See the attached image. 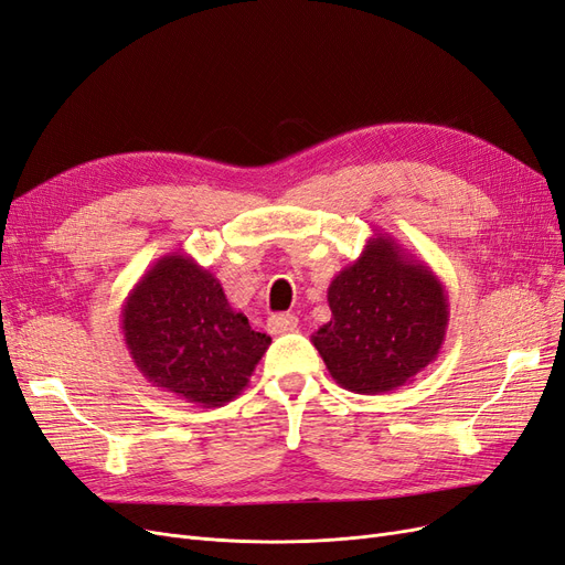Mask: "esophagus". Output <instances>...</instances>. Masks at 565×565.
<instances>
[{"label": "esophagus", "mask_w": 565, "mask_h": 565, "mask_svg": "<svg viewBox=\"0 0 565 565\" xmlns=\"http://www.w3.org/2000/svg\"><path fill=\"white\" fill-rule=\"evenodd\" d=\"M298 329V317L296 315H271L267 319V331L271 335H281V333H290Z\"/></svg>", "instance_id": "obj_1"}]
</instances>
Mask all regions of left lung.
<instances>
[{
    "label": "left lung",
    "mask_w": 565,
    "mask_h": 565,
    "mask_svg": "<svg viewBox=\"0 0 565 565\" xmlns=\"http://www.w3.org/2000/svg\"><path fill=\"white\" fill-rule=\"evenodd\" d=\"M331 321L312 335L326 369L354 394H385L439 356L448 294L425 260L373 234L361 256L329 286Z\"/></svg>",
    "instance_id": "1"
}]
</instances>
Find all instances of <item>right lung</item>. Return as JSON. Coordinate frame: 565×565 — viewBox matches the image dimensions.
<instances>
[{"label":"right lung","instance_id":"right-lung-1","mask_svg":"<svg viewBox=\"0 0 565 565\" xmlns=\"http://www.w3.org/2000/svg\"><path fill=\"white\" fill-rule=\"evenodd\" d=\"M121 333L145 380L202 408L239 396L271 342L188 253H169L138 279L121 307Z\"/></svg>","mask_w":565,"mask_h":565}]
</instances>
